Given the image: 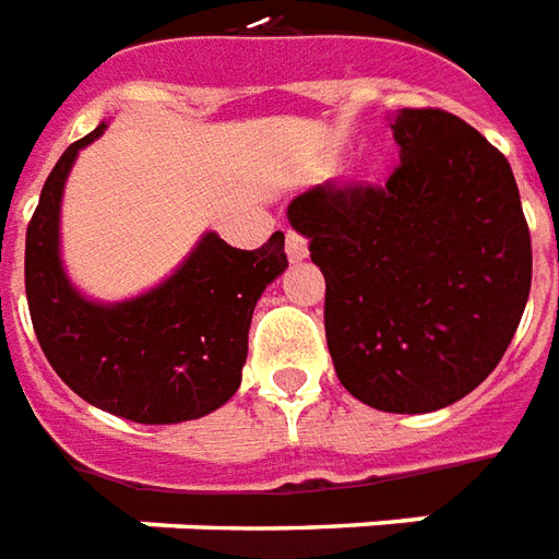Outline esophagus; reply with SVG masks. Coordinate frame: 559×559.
<instances>
[{
    "label": "esophagus",
    "mask_w": 559,
    "mask_h": 559,
    "mask_svg": "<svg viewBox=\"0 0 559 559\" xmlns=\"http://www.w3.org/2000/svg\"><path fill=\"white\" fill-rule=\"evenodd\" d=\"M286 252H288V259L292 261H304L307 259V240H304V235H298L295 228H288L286 231Z\"/></svg>",
    "instance_id": "34e87169"
}]
</instances>
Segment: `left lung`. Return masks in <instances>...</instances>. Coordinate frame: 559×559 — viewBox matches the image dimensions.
I'll return each instance as SVG.
<instances>
[{"mask_svg":"<svg viewBox=\"0 0 559 559\" xmlns=\"http://www.w3.org/2000/svg\"><path fill=\"white\" fill-rule=\"evenodd\" d=\"M385 186L328 180L288 204L324 273V336L343 388L382 413H433L509 349L533 247L509 162L439 108L391 122Z\"/></svg>","mask_w":559,"mask_h":559,"instance_id":"obj_1","label":"left lung"}]
</instances>
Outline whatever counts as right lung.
I'll use <instances>...</instances> for the list:
<instances>
[{
	"label": "right lung",
	"instance_id": "right-lung-1",
	"mask_svg": "<svg viewBox=\"0 0 559 559\" xmlns=\"http://www.w3.org/2000/svg\"><path fill=\"white\" fill-rule=\"evenodd\" d=\"M59 156L26 228V300L41 352L59 379L105 413L177 425L219 409L240 388L249 322L261 292L288 267L286 235L235 249L204 235L168 283L126 304L81 298L59 264V198L78 150Z\"/></svg>",
	"mask_w": 559,
	"mask_h": 559
}]
</instances>
